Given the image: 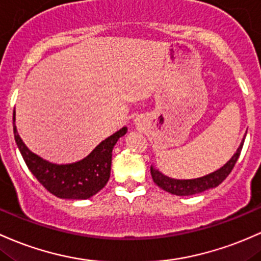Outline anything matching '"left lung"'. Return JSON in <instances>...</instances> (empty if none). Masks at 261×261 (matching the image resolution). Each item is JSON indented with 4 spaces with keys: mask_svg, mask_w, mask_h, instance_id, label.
Masks as SVG:
<instances>
[{
    "mask_svg": "<svg viewBox=\"0 0 261 261\" xmlns=\"http://www.w3.org/2000/svg\"><path fill=\"white\" fill-rule=\"evenodd\" d=\"M244 140L245 136L242 140V142H240L236 153L231 156V159L224 166H222L219 170L214 171V172L193 179H176L166 176L161 171L154 168V166H151V176H152L153 182L160 188H162L163 191L176 194V196H193V194L202 193V192L217 187V186H219L220 183L227 178L228 174L231 172L233 167L236 166L238 159L240 156V152H242Z\"/></svg>",
    "mask_w": 261,
    "mask_h": 261,
    "instance_id": "left-lung-1",
    "label": "left lung"
}]
</instances>
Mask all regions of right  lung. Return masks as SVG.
I'll return each instance as SVG.
<instances>
[{
  "mask_svg": "<svg viewBox=\"0 0 261 261\" xmlns=\"http://www.w3.org/2000/svg\"><path fill=\"white\" fill-rule=\"evenodd\" d=\"M126 133L127 127L124 126L80 161L59 165L43 160L24 145L17 133L16 111L13 113L14 140L25 165L45 190L63 199H88L105 187L110 178L113 148Z\"/></svg>",
  "mask_w": 261,
  "mask_h": 261,
  "instance_id": "add662e5",
  "label": "right lung"
}]
</instances>
